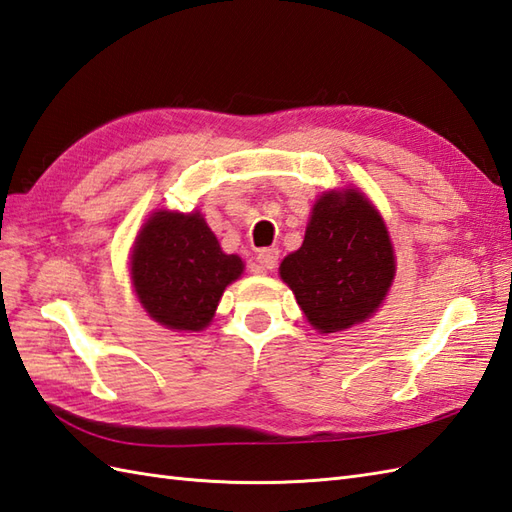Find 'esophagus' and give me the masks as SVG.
Returning <instances> with one entry per match:
<instances>
[{"instance_id":"obj_1","label":"esophagus","mask_w":512,"mask_h":512,"mask_svg":"<svg viewBox=\"0 0 512 512\" xmlns=\"http://www.w3.org/2000/svg\"><path fill=\"white\" fill-rule=\"evenodd\" d=\"M255 261H257L255 272H259V275H264V272L277 268L279 251H277V248H261V251L257 253V257H255Z\"/></svg>"}]
</instances>
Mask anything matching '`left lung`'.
Wrapping results in <instances>:
<instances>
[{"mask_svg": "<svg viewBox=\"0 0 512 512\" xmlns=\"http://www.w3.org/2000/svg\"><path fill=\"white\" fill-rule=\"evenodd\" d=\"M307 323L320 334L371 318L395 279L384 218L360 189H331L316 200L305 240L279 266Z\"/></svg>", "mask_w": 512, "mask_h": 512, "instance_id": "left-lung-1", "label": "left lung"}]
</instances>
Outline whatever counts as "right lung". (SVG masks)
Listing matches in <instances>:
<instances>
[{"mask_svg":"<svg viewBox=\"0 0 512 512\" xmlns=\"http://www.w3.org/2000/svg\"><path fill=\"white\" fill-rule=\"evenodd\" d=\"M242 272L244 261L222 251L200 211H154L130 255L139 303L152 320L176 331L205 329L222 292Z\"/></svg>","mask_w":512,"mask_h":512,"instance_id":"obj_1","label":"right lung"}]
</instances>
